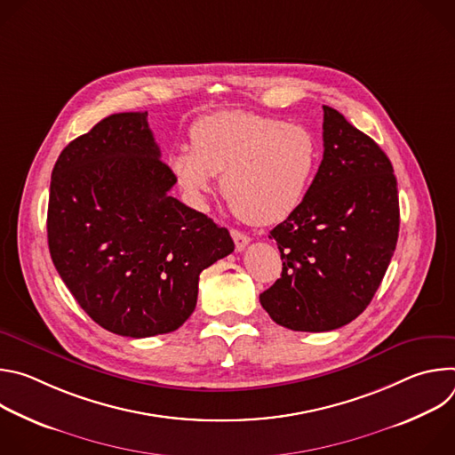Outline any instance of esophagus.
<instances>
[{"label": "esophagus", "mask_w": 455, "mask_h": 455, "mask_svg": "<svg viewBox=\"0 0 455 455\" xmlns=\"http://www.w3.org/2000/svg\"><path fill=\"white\" fill-rule=\"evenodd\" d=\"M232 239L235 243V250L237 251H243L246 248V244L250 243V237L244 232H241V230H232Z\"/></svg>", "instance_id": "34e87169"}]
</instances>
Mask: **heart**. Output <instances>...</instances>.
Segmentation results:
<instances>
[{"label":"heart","mask_w":455,"mask_h":455,"mask_svg":"<svg viewBox=\"0 0 455 455\" xmlns=\"http://www.w3.org/2000/svg\"><path fill=\"white\" fill-rule=\"evenodd\" d=\"M192 146L167 156L188 204L204 209L223 174L234 212L253 225L286 220L304 200L318 165L309 129L251 111H216L194 122Z\"/></svg>","instance_id":"b5f03b06"}]
</instances>
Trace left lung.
<instances>
[{
  "mask_svg": "<svg viewBox=\"0 0 455 455\" xmlns=\"http://www.w3.org/2000/svg\"><path fill=\"white\" fill-rule=\"evenodd\" d=\"M323 156L302 204L270 232L283 274L259 295L274 322L293 331H331L372 300L400 232L391 160L323 106Z\"/></svg>",
  "mask_w": 455,
  "mask_h": 455,
  "instance_id": "8db88e82",
  "label": "left lung"
}]
</instances>
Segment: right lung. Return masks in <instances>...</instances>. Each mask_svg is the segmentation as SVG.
<instances>
[{
    "mask_svg": "<svg viewBox=\"0 0 455 455\" xmlns=\"http://www.w3.org/2000/svg\"><path fill=\"white\" fill-rule=\"evenodd\" d=\"M174 183L148 111L106 116L53 165L52 261L79 306L115 335L178 330L196 307L200 274L234 251L227 228L169 196Z\"/></svg>",
    "mask_w": 455,
    "mask_h": 455,
    "instance_id": "right-lung-1",
    "label": "right lung"
}]
</instances>
